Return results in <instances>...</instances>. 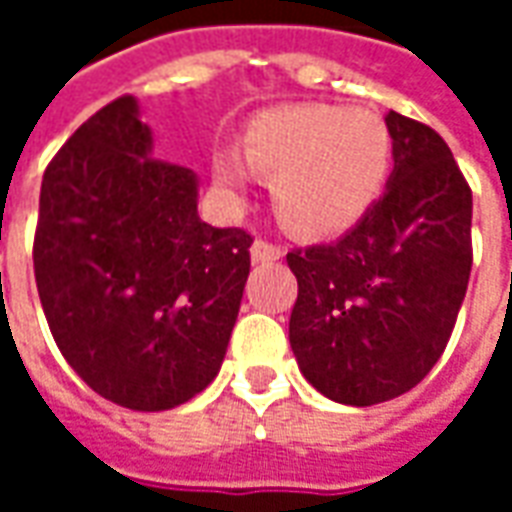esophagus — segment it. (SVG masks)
I'll use <instances>...</instances> for the list:
<instances>
[{"instance_id":"esophagus-1","label":"esophagus","mask_w":512,"mask_h":512,"mask_svg":"<svg viewBox=\"0 0 512 512\" xmlns=\"http://www.w3.org/2000/svg\"><path fill=\"white\" fill-rule=\"evenodd\" d=\"M249 252H252V260H255V263H274V260L282 257V249H279L277 244H268V241H260V238L252 244Z\"/></svg>"}]
</instances>
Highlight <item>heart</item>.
<instances>
[{
    "mask_svg": "<svg viewBox=\"0 0 512 512\" xmlns=\"http://www.w3.org/2000/svg\"><path fill=\"white\" fill-rule=\"evenodd\" d=\"M395 156L386 120L367 109L299 104L257 115L244 134L252 172L271 180L282 222L301 235L351 230L381 197ZM213 175L241 194L249 180L244 161L224 150Z\"/></svg>",
    "mask_w": 512,
    "mask_h": 512,
    "instance_id": "b5f03b06",
    "label": "heart"
}]
</instances>
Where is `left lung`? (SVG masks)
Segmentation results:
<instances>
[{
    "label": "left lung",
    "instance_id": "left-lung-1",
    "mask_svg": "<svg viewBox=\"0 0 512 512\" xmlns=\"http://www.w3.org/2000/svg\"><path fill=\"white\" fill-rule=\"evenodd\" d=\"M395 169L354 230L288 252L290 348L321 395L376 406L428 376L472 271V189L433 128L389 112Z\"/></svg>",
    "mask_w": 512,
    "mask_h": 512
}]
</instances>
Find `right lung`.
I'll return each instance as SVG.
<instances>
[{
    "mask_svg": "<svg viewBox=\"0 0 512 512\" xmlns=\"http://www.w3.org/2000/svg\"><path fill=\"white\" fill-rule=\"evenodd\" d=\"M150 153L134 95L76 128L43 175L32 260L76 376L117 406L167 411L222 367L252 235L202 222L197 175Z\"/></svg>",
    "mask_w": 512,
    "mask_h": 512,
    "instance_id": "add662e5",
    "label": "right lung"
}]
</instances>
